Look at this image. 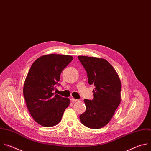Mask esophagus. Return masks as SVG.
Segmentation results:
<instances>
[{"label":"esophagus","mask_w":151,"mask_h":151,"mask_svg":"<svg viewBox=\"0 0 151 151\" xmlns=\"http://www.w3.org/2000/svg\"><path fill=\"white\" fill-rule=\"evenodd\" d=\"M71 101H72V102H78V101H79V100H78V99H74V98H72L71 99Z\"/></svg>","instance_id":"1"}]
</instances>
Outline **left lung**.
<instances>
[{
  "label": "left lung",
  "mask_w": 151,
  "mask_h": 151,
  "mask_svg": "<svg viewBox=\"0 0 151 151\" xmlns=\"http://www.w3.org/2000/svg\"><path fill=\"white\" fill-rule=\"evenodd\" d=\"M89 84L95 86L93 99H84L86 111L80 115L81 123L92 129L106 125L121 102V81L113 67L102 58L78 56Z\"/></svg>",
  "instance_id": "obj_1"
}]
</instances>
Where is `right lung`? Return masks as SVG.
<instances>
[{"instance_id":"right-lung-1","label":"right lung","mask_w":151,"mask_h":151,"mask_svg":"<svg viewBox=\"0 0 151 151\" xmlns=\"http://www.w3.org/2000/svg\"><path fill=\"white\" fill-rule=\"evenodd\" d=\"M70 55H43L32 64L25 80L23 94L28 109L35 121L49 127L60 122L70 99L53 93L60 85V75L71 62Z\"/></svg>"}]
</instances>
